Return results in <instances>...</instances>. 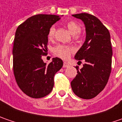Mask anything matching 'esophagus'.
Instances as JSON below:
<instances>
[{
    "label": "esophagus",
    "mask_w": 122,
    "mask_h": 122,
    "mask_svg": "<svg viewBox=\"0 0 122 122\" xmlns=\"http://www.w3.org/2000/svg\"><path fill=\"white\" fill-rule=\"evenodd\" d=\"M63 67L64 68H68V67H69V64L67 62H64Z\"/></svg>",
    "instance_id": "34e87169"
}]
</instances>
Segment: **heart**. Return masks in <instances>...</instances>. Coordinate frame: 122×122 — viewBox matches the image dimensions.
<instances>
[{
    "label": "heart",
    "mask_w": 122,
    "mask_h": 122,
    "mask_svg": "<svg viewBox=\"0 0 122 122\" xmlns=\"http://www.w3.org/2000/svg\"><path fill=\"white\" fill-rule=\"evenodd\" d=\"M66 26L73 35H77L81 31V27L75 21H68L66 24ZM55 30H56V29L54 26H51L49 28V32H48V37L49 39H51L54 36ZM53 51L56 56H58L60 58L62 59H67L71 56V54L72 52V49L66 45H58L54 47Z\"/></svg>",
    "instance_id": "heart-1"
}]
</instances>
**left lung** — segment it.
<instances>
[{
	"label": "left lung",
	"mask_w": 122,
	"mask_h": 122,
	"mask_svg": "<svg viewBox=\"0 0 122 122\" xmlns=\"http://www.w3.org/2000/svg\"><path fill=\"white\" fill-rule=\"evenodd\" d=\"M83 21L86 36L75 56L79 62L84 60L83 68L71 81L73 92L83 99H91L103 90L111 71L112 47L110 33L96 17L86 13L73 15Z\"/></svg>",
	"instance_id": "1"
}]
</instances>
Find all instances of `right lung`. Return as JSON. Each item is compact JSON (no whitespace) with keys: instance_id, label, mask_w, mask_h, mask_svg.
<instances>
[{"instance_id":"obj_1","label":"right lung","mask_w":122,"mask_h":122,"mask_svg":"<svg viewBox=\"0 0 122 122\" xmlns=\"http://www.w3.org/2000/svg\"><path fill=\"white\" fill-rule=\"evenodd\" d=\"M60 17L39 14L27 19L17 27L13 48V73L19 87L27 96L40 98L54 87V77L63 66L54 58L47 64L41 57L47 50L49 28Z\"/></svg>"}]
</instances>
